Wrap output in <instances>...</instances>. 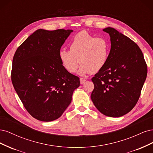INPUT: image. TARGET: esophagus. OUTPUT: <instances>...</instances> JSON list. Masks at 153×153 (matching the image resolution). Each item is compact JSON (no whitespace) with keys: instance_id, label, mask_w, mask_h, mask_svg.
<instances>
[{"instance_id":"1","label":"esophagus","mask_w":153,"mask_h":153,"mask_svg":"<svg viewBox=\"0 0 153 153\" xmlns=\"http://www.w3.org/2000/svg\"><path fill=\"white\" fill-rule=\"evenodd\" d=\"M80 84H84L85 82L86 81V80L85 79V78H80Z\"/></svg>"}]
</instances>
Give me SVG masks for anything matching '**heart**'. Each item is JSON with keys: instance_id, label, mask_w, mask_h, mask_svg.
I'll return each mask as SVG.
<instances>
[{"instance_id": "heart-1", "label": "heart", "mask_w": 153, "mask_h": 153, "mask_svg": "<svg viewBox=\"0 0 153 153\" xmlns=\"http://www.w3.org/2000/svg\"><path fill=\"white\" fill-rule=\"evenodd\" d=\"M69 50L61 49L59 57L62 65L70 73H75L80 62V75L101 71L108 61L110 43L105 38H96L86 31L78 32L69 44Z\"/></svg>"}]
</instances>
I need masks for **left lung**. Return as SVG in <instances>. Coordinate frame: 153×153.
Returning a JSON list of instances; mask_svg holds the SVG:
<instances>
[{
    "label": "left lung",
    "mask_w": 153,
    "mask_h": 153,
    "mask_svg": "<svg viewBox=\"0 0 153 153\" xmlns=\"http://www.w3.org/2000/svg\"><path fill=\"white\" fill-rule=\"evenodd\" d=\"M110 37L111 48L105 67L92 78L94 106L108 117H119L133 108L146 79L147 67L139 47L112 27L103 30Z\"/></svg>",
    "instance_id": "obj_1"
}]
</instances>
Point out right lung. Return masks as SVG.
I'll return each instance as SVG.
<instances>
[{"label":"right lung","mask_w":153,"mask_h":153,"mask_svg":"<svg viewBox=\"0 0 153 153\" xmlns=\"http://www.w3.org/2000/svg\"><path fill=\"white\" fill-rule=\"evenodd\" d=\"M73 30L38 29L28 37L14 55L11 81L30 115L52 121L71 102L80 78L63 67L59 52Z\"/></svg>","instance_id":"1"}]
</instances>
